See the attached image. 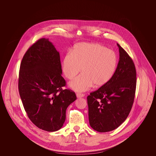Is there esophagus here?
<instances>
[{"mask_svg":"<svg viewBox=\"0 0 156 156\" xmlns=\"http://www.w3.org/2000/svg\"><path fill=\"white\" fill-rule=\"evenodd\" d=\"M76 97L78 98H82V97H83L85 96V95L84 94H81V93H77L76 94Z\"/></svg>","mask_w":156,"mask_h":156,"instance_id":"esophagus-1","label":"esophagus"}]
</instances>
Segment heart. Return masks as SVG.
<instances>
[{
    "instance_id": "1",
    "label": "heart",
    "mask_w": 156,
    "mask_h": 156,
    "mask_svg": "<svg viewBox=\"0 0 156 156\" xmlns=\"http://www.w3.org/2000/svg\"><path fill=\"white\" fill-rule=\"evenodd\" d=\"M118 63L114 51L97 43H81L76 45L72 52L64 56L62 63L64 74L72 80L81 71L83 73L70 82L76 91H85L93 84L102 87L111 80Z\"/></svg>"
}]
</instances>
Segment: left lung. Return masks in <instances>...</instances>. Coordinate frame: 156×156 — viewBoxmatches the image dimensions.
<instances>
[{
    "instance_id": "8db88e82",
    "label": "left lung",
    "mask_w": 156,
    "mask_h": 156,
    "mask_svg": "<svg viewBox=\"0 0 156 156\" xmlns=\"http://www.w3.org/2000/svg\"><path fill=\"white\" fill-rule=\"evenodd\" d=\"M119 61L111 80L87 97L90 127L99 132L118 128L132 109L136 88L133 61L119 44Z\"/></svg>"
}]
</instances>
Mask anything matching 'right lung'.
I'll return each mask as SVG.
<instances>
[{
    "label": "right lung",
    "instance_id": "right-lung-1",
    "mask_svg": "<svg viewBox=\"0 0 156 156\" xmlns=\"http://www.w3.org/2000/svg\"><path fill=\"white\" fill-rule=\"evenodd\" d=\"M61 74L59 52L47 38L37 40L23 57L18 82L23 105L33 123L47 132L62 127L76 99L74 92L62 88L66 82Z\"/></svg>",
    "mask_w": 156,
    "mask_h": 156
}]
</instances>
